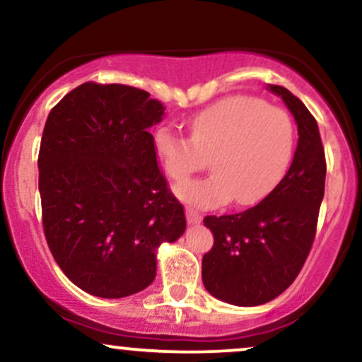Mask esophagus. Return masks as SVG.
Masks as SVG:
<instances>
[{"label": "esophagus", "instance_id": "1", "mask_svg": "<svg viewBox=\"0 0 362 362\" xmlns=\"http://www.w3.org/2000/svg\"><path fill=\"white\" fill-rule=\"evenodd\" d=\"M185 216H187V223H190V224H199L202 219V216L199 214L197 211L190 209V207H187L185 209Z\"/></svg>", "mask_w": 362, "mask_h": 362}]
</instances>
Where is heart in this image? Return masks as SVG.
<instances>
[{
  "label": "heart",
  "instance_id": "b5f03b06",
  "mask_svg": "<svg viewBox=\"0 0 362 362\" xmlns=\"http://www.w3.org/2000/svg\"><path fill=\"white\" fill-rule=\"evenodd\" d=\"M296 131L284 109L260 98H221L189 120V139L168 127L155 132L153 148L161 168L184 182L207 165L213 175L177 187L182 201L195 207H218L233 199L240 207L267 197L288 172Z\"/></svg>",
  "mask_w": 362,
  "mask_h": 362
}]
</instances>
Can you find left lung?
<instances>
[{"mask_svg":"<svg viewBox=\"0 0 362 362\" xmlns=\"http://www.w3.org/2000/svg\"><path fill=\"white\" fill-rule=\"evenodd\" d=\"M298 124L293 163L264 201L236 214L206 216L214 245L202 257V282L218 300L257 306L293 284L311 250L325 192V149L318 124L284 86L271 85Z\"/></svg>","mask_w":362,"mask_h":362,"instance_id":"8db88e82","label":"left lung"}]
</instances>
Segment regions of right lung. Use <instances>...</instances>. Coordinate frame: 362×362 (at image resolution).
<instances>
[{"label": "right lung", "mask_w": 362, "mask_h": 362, "mask_svg": "<svg viewBox=\"0 0 362 362\" xmlns=\"http://www.w3.org/2000/svg\"><path fill=\"white\" fill-rule=\"evenodd\" d=\"M163 114L148 91L88 81L45 120L37 160L44 235L61 271L93 296L148 288L158 247L185 231L148 132Z\"/></svg>", "instance_id": "right-lung-1"}]
</instances>
